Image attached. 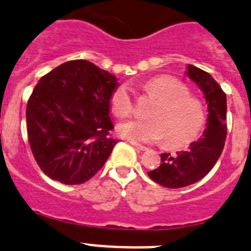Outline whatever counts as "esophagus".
I'll list each match as a JSON object with an SVG mask.
<instances>
[{
	"label": "esophagus",
	"mask_w": 251,
	"mask_h": 251,
	"mask_svg": "<svg viewBox=\"0 0 251 251\" xmlns=\"http://www.w3.org/2000/svg\"><path fill=\"white\" fill-rule=\"evenodd\" d=\"M131 145L134 146V148H136L137 150H141V151L148 150V148H146V146L141 145V144H137V142H135V141H131Z\"/></svg>",
	"instance_id": "34e87169"
}]
</instances>
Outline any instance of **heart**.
<instances>
[{"mask_svg":"<svg viewBox=\"0 0 251 251\" xmlns=\"http://www.w3.org/2000/svg\"><path fill=\"white\" fill-rule=\"evenodd\" d=\"M144 91L156 102L148 111L149 119L131 120L117 127L123 137L142 142L164 139L169 148H179L190 144L204 130L206 109L184 82L173 76H156L144 83ZM110 105L120 119L134 112V99L126 83L115 87Z\"/></svg>","mask_w":251,"mask_h":251,"instance_id":"b5f03b06","label":"heart"}]
</instances>
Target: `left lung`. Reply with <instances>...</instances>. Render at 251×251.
<instances>
[{"label": "left lung", "instance_id": "left-lung-1", "mask_svg": "<svg viewBox=\"0 0 251 251\" xmlns=\"http://www.w3.org/2000/svg\"><path fill=\"white\" fill-rule=\"evenodd\" d=\"M187 75L204 91L209 109L207 127L190 149L176 155L161 153V165L149 171L150 179L169 189H179L201 180L220 157L226 140V95L211 76L189 65Z\"/></svg>", "mask_w": 251, "mask_h": 251}]
</instances>
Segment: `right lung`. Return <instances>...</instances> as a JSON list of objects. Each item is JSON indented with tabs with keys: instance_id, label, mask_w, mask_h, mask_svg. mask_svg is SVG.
Listing matches in <instances>:
<instances>
[{
	"instance_id": "1",
	"label": "right lung",
	"mask_w": 251,
	"mask_h": 251,
	"mask_svg": "<svg viewBox=\"0 0 251 251\" xmlns=\"http://www.w3.org/2000/svg\"><path fill=\"white\" fill-rule=\"evenodd\" d=\"M116 77L90 61L74 60L42 76L26 107L28 144L52 180L86 182L119 140L111 137L110 96Z\"/></svg>"
}]
</instances>
